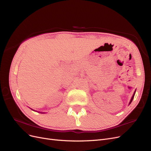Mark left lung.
Here are the masks:
<instances>
[{"label":"left lung","instance_id":"1","mask_svg":"<svg viewBox=\"0 0 151 151\" xmlns=\"http://www.w3.org/2000/svg\"><path fill=\"white\" fill-rule=\"evenodd\" d=\"M135 93H134V95H133V96L132 97V99H131V100H130V104L132 103V100H133V99H134V95H135Z\"/></svg>","mask_w":151,"mask_h":151}]
</instances>
